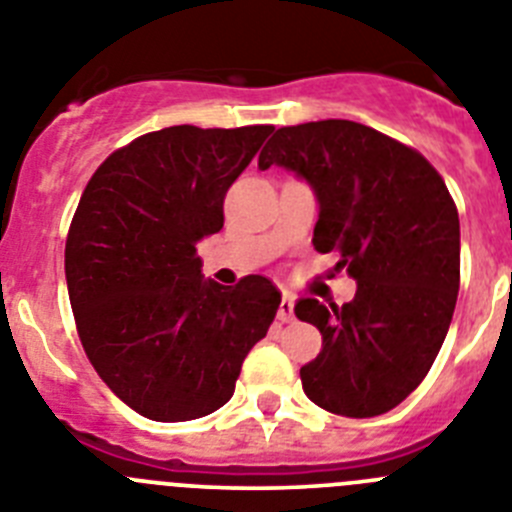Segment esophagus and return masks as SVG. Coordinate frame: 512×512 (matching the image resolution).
<instances>
[{
  "label": "esophagus",
  "mask_w": 512,
  "mask_h": 512,
  "mask_svg": "<svg viewBox=\"0 0 512 512\" xmlns=\"http://www.w3.org/2000/svg\"><path fill=\"white\" fill-rule=\"evenodd\" d=\"M277 318L282 320V323H292V320H295V295H289V292H284L282 302H279Z\"/></svg>",
  "instance_id": "esophagus-1"
}]
</instances>
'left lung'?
Segmentation results:
<instances>
[{
  "instance_id": "1",
  "label": "left lung",
  "mask_w": 512,
  "mask_h": 512,
  "mask_svg": "<svg viewBox=\"0 0 512 512\" xmlns=\"http://www.w3.org/2000/svg\"><path fill=\"white\" fill-rule=\"evenodd\" d=\"M282 166L320 205L312 246L356 282L343 307L305 297L297 318L323 336L300 369L315 405L346 418L397 408L423 382L459 292V212L418 151L351 120L279 128L259 169Z\"/></svg>"
}]
</instances>
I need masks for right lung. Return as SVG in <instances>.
<instances>
[{"instance_id":"obj_1","label":"right lung","mask_w":512,"mask_h":512,"mask_svg":"<svg viewBox=\"0 0 512 512\" xmlns=\"http://www.w3.org/2000/svg\"><path fill=\"white\" fill-rule=\"evenodd\" d=\"M271 130L140 135L81 194L66 238L71 310L102 382L143 418L179 423L223 408L277 315L282 295L269 279L251 274L225 289L205 279L197 256Z\"/></svg>"}]
</instances>
